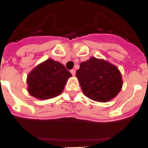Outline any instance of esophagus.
Returning a JSON list of instances; mask_svg holds the SVG:
<instances>
[{"label":"esophagus","mask_w":148,"mask_h":148,"mask_svg":"<svg viewBox=\"0 0 148 148\" xmlns=\"http://www.w3.org/2000/svg\"><path fill=\"white\" fill-rule=\"evenodd\" d=\"M71 74H72L73 76H74V75H75V74H76V71L74 69H71Z\"/></svg>","instance_id":"34e87169"}]
</instances>
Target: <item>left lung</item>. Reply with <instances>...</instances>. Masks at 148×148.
Returning a JSON list of instances; mask_svg holds the SVG:
<instances>
[{"label": "left lung", "mask_w": 148, "mask_h": 148, "mask_svg": "<svg viewBox=\"0 0 148 148\" xmlns=\"http://www.w3.org/2000/svg\"><path fill=\"white\" fill-rule=\"evenodd\" d=\"M76 77L84 95L100 103L114 99L123 86L119 69L106 60L95 57L80 64Z\"/></svg>", "instance_id": "8db88e82"}]
</instances>
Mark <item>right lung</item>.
<instances>
[{"label": "right lung", "instance_id": "1", "mask_svg": "<svg viewBox=\"0 0 148 148\" xmlns=\"http://www.w3.org/2000/svg\"><path fill=\"white\" fill-rule=\"evenodd\" d=\"M71 74L64 65L48 58L34 67L27 78V91L39 100H48L62 93Z\"/></svg>", "mask_w": 148, "mask_h": 148}]
</instances>
